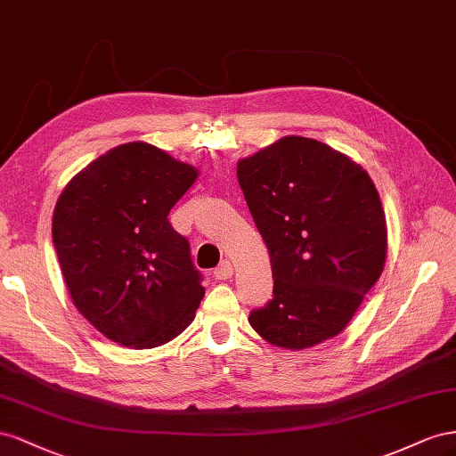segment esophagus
<instances>
[{
	"label": "esophagus",
	"mask_w": 456,
	"mask_h": 456,
	"mask_svg": "<svg viewBox=\"0 0 456 456\" xmlns=\"http://www.w3.org/2000/svg\"><path fill=\"white\" fill-rule=\"evenodd\" d=\"M214 277H216L217 281H227V279H231V277H232V264H231V262H224L221 265H217L216 271H214Z\"/></svg>",
	"instance_id": "34e87169"
}]
</instances>
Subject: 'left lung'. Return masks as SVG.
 Returning <instances> with one entry per match:
<instances>
[{"label": "left lung", "mask_w": 456, "mask_h": 456, "mask_svg": "<svg viewBox=\"0 0 456 456\" xmlns=\"http://www.w3.org/2000/svg\"><path fill=\"white\" fill-rule=\"evenodd\" d=\"M237 177L275 279L252 329L284 349L330 340L386 264V214L370 175L321 141L286 135L240 159Z\"/></svg>", "instance_id": "obj_1"}]
</instances>
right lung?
Returning a JSON list of instances; mask_svg holds the SVG:
<instances>
[{"instance_id": "add662e5", "label": "right lung", "mask_w": 456, "mask_h": 456, "mask_svg": "<svg viewBox=\"0 0 456 456\" xmlns=\"http://www.w3.org/2000/svg\"><path fill=\"white\" fill-rule=\"evenodd\" d=\"M199 170L134 141L89 162L64 187L53 244L76 309L135 349L174 340L204 297L189 242L167 221Z\"/></svg>"}]
</instances>
